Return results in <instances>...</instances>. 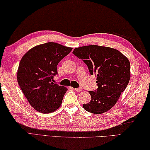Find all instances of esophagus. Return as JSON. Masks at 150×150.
<instances>
[{"label": "esophagus", "mask_w": 150, "mask_h": 150, "mask_svg": "<svg viewBox=\"0 0 150 150\" xmlns=\"http://www.w3.org/2000/svg\"><path fill=\"white\" fill-rule=\"evenodd\" d=\"M74 90H75L76 92H82V88H75Z\"/></svg>", "instance_id": "obj_1"}]
</instances>
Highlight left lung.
Listing matches in <instances>:
<instances>
[{
    "instance_id": "left-lung-1",
    "label": "left lung",
    "mask_w": 150,
    "mask_h": 150,
    "mask_svg": "<svg viewBox=\"0 0 150 150\" xmlns=\"http://www.w3.org/2000/svg\"><path fill=\"white\" fill-rule=\"evenodd\" d=\"M74 54L87 65L96 76L98 88L90 91L91 100L83 104L87 112L95 114L108 111L116 104L130 79V63L116 49L98 45L84 46L74 50Z\"/></svg>"
}]
</instances>
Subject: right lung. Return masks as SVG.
Returning a JSON list of instances; mask_svg holds the SVG:
<instances>
[{
    "mask_svg": "<svg viewBox=\"0 0 150 150\" xmlns=\"http://www.w3.org/2000/svg\"><path fill=\"white\" fill-rule=\"evenodd\" d=\"M72 48L55 42H47L29 50L20 62L17 80L31 106L48 114L56 111L62 104L68 89L54 83L58 62Z\"/></svg>",
    "mask_w": 150,
    "mask_h": 150,
    "instance_id": "add662e5",
    "label": "right lung"
}]
</instances>
